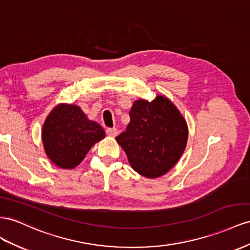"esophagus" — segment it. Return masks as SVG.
Here are the masks:
<instances>
[{
  "label": "esophagus",
  "instance_id": "1",
  "mask_svg": "<svg viewBox=\"0 0 250 250\" xmlns=\"http://www.w3.org/2000/svg\"><path fill=\"white\" fill-rule=\"evenodd\" d=\"M106 133L108 134L109 137H111V138H114L118 134V129L117 128H107L106 129Z\"/></svg>",
  "mask_w": 250,
  "mask_h": 250
}]
</instances>
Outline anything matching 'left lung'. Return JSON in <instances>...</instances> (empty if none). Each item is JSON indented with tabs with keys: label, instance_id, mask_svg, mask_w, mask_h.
Listing matches in <instances>:
<instances>
[{
	"label": "left lung",
	"instance_id": "obj_1",
	"mask_svg": "<svg viewBox=\"0 0 250 250\" xmlns=\"http://www.w3.org/2000/svg\"><path fill=\"white\" fill-rule=\"evenodd\" d=\"M130 122L116 138L131 167L154 179L169 171L183 154L188 127L183 116L164 96L151 102L138 100L129 111Z\"/></svg>",
	"mask_w": 250,
	"mask_h": 250
}]
</instances>
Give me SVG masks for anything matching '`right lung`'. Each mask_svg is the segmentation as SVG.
Returning <instances> with one entry per match:
<instances>
[{
    "instance_id": "right-lung-1",
    "label": "right lung",
    "mask_w": 250,
    "mask_h": 250,
    "mask_svg": "<svg viewBox=\"0 0 250 250\" xmlns=\"http://www.w3.org/2000/svg\"><path fill=\"white\" fill-rule=\"evenodd\" d=\"M103 138L102 126L87 119L76 105H58L43 125L42 140L47 157L64 169L78 166L91 146Z\"/></svg>"
}]
</instances>
